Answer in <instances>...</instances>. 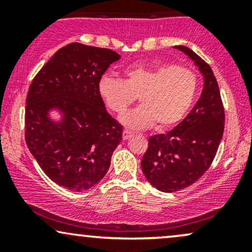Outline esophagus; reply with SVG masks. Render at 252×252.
<instances>
[{
  "instance_id": "esophagus-1",
  "label": "esophagus",
  "mask_w": 252,
  "mask_h": 252,
  "mask_svg": "<svg viewBox=\"0 0 252 252\" xmlns=\"http://www.w3.org/2000/svg\"><path fill=\"white\" fill-rule=\"evenodd\" d=\"M131 136H132V134L130 131H128V130H124L123 131V140H129Z\"/></svg>"
}]
</instances>
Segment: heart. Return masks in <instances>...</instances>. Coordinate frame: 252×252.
I'll use <instances>...</instances> for the list:
<instances>
[{"label": "heart", "mask_w": 252, "mask_h": 252, "mask_svg": "<svg viewBox=\"0 0 252 252\" xmlns=\"http://www.w3.org/2000/svg\"><path fill=\"white\" fill-rule=\"evenodd\" d=\"M198 88L194 72L169 63L128 68L126 80L111 76L99 80L100 96L115 114H124L138 97L141 105L121 117L126 128L135 130L155 123L158 129L178 124L189 111Z\"/></svg>", "instance_id": "b5f03b06"}]
</instances>
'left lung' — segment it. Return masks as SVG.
<instances>
[{"label":"left lung","mask_w":252,"mask_h":252,"mask_svg":"<svg viewBox=\"0 0 252 252\" xmlns=\"http://www.w3.org/2000/svg\"><path fill=\"white\" fill-rule=\"evenodd\" d=\"M204 77L201 96L184 121L166 134L150 136L141 167L161 192L173 193L194 184L210 168L224 132V106L212 68L186 46H175Z\"/></svg>","instance_id":"1"}]
</instances>
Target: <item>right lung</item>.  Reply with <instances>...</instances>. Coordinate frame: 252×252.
Wrapping results in <instances>:
<instances>
[{"mask_svg": "<svg viewBox=\"0 0 252 252\" xmlns=\"http://www.w3.org/2000/svg\"><path fill=\"white\" fill-rule=\"evenodd\" d=\"M120 54L72 42L56 52L37 72L26 99L25 137L45 174L59 186L82 192L108 172L122 141L123 126L108 111L99 80ZM63 115L59 123L49 111Z\"/></svg>", "mask_w": 252, "mask_h": 252, "instance_id": "1", "label": "right lung"}]
</instances>
